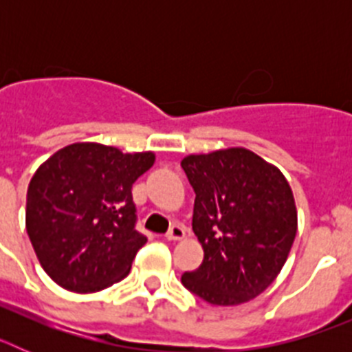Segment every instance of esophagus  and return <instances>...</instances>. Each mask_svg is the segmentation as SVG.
I'll return each mask as SVG.
<instances>
[{
	"instance_id": "34e87169",
	"label": "esophagus",
	"mask_w": 352,
	"mask_h": 352,
	"mask_svg": "<svg viewBox=\"0 0 352 352\" xmlns=\"http://www.w3.org/2000/svg\"><path fill=\"white\" fill-rule=\"evenodd\" d=\"M167 239H185L186 238V229L179 223H174L169 229V232L166 234Z\"/></svg>"
}]
</instances>
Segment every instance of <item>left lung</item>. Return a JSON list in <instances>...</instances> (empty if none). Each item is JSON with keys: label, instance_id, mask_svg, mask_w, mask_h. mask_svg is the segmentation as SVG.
<instances>
[{"label": "left lung", "instance_id": "1", "mask_svg": "<svg viewBox=\"0 0 352 352\" xmlns=\"http://www.w3.org/2000/svg\"><path fill=\"white\" fill-rule=\"evenodd\" d=\"M182 167L195 192L192 229L204 250L183 285L220 307L254 300L278 276L296 238L291 185L278 167L239 146L188 155Z\"/></svg>", "mask_w": 352, "mask_h": 352}]
</instances>
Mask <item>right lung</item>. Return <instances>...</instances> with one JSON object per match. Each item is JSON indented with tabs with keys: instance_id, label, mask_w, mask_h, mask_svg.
Instances as JSON below:
<instances>
[{
	"instance_id": "obj_1",
	"label": "right lung",
	"mask_w": 352,
	"mask_h": 352,
	"mask_svg": "<svg viewBox=\"0 0 352 352\" xmlns=\"http://www.w3.org/2000/svg\"><path fill=\"white\" fill-rule=\"evenodd\" d=\"M153 151L74 142L43 162L26 194V231L43 272L72 292L123 280L146 236L135 231L132 185Z\"/></svg>"
}]
</instances>
